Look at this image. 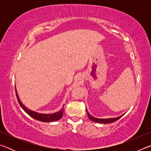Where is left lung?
<instances>
[{
    "label": "left lung",
    "mask_w": 151,
    "mask_h": 151,
    "mask_svg": "<svg viewBox=\"0 0 151 151\" xmlns=\"http://www.w3.org/2000/svg\"><path fill=\"white\" fill-rule=\"evenodd\" d=\"M86 112H87V114H88V116L89 119L91 120V121H93V122H99V123H101V124H108V123H111V122H113L114 121H117V120H119L121 117L122 116V115H121L120 116L118 117H116V118H111V119H98V118H95V117H93V116H91L90 114H89V112L87 111V110H86Z\"/></svg>",
    "instance_id": "left-lung-1"
}]
</instances>
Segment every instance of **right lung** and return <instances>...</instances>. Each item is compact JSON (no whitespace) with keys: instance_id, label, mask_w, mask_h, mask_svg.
<instances>
[{"instance_id":"add662e5","label":"right lung","mask_w":151,"mask_h":151,"mask_svg":"<svg viewBox=\"0 0 151 151\" xmlns=\"http://www.w3.org/2000/svg\"><path fill=\"white\" fill-rule=\"evenodd\" d=\"M15 91H16V94H17V100L19 101V103L20 106L22 107V109L24 110V111L27 112V113L30 115L33 119L36 120H38V121H42V122H52V121H57L58 120L61 119V117L63 116V109L59 111L58 112H56L55 113L52 114H42V113H39V112L32 111L31 110H30L27 108V107L25 106L22 103V102L20 101L19 96H18L17 88H15Z\"/></svg>"}]
</instances>
